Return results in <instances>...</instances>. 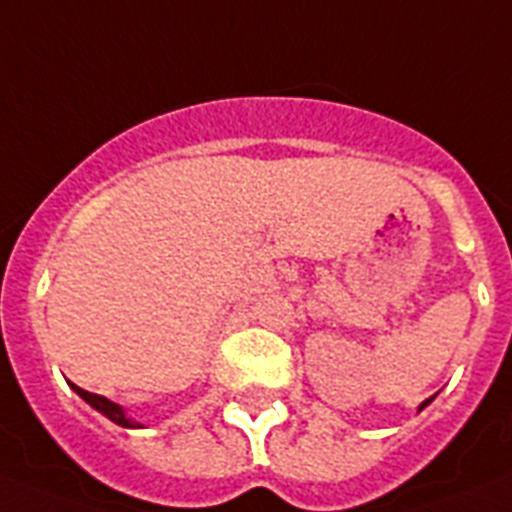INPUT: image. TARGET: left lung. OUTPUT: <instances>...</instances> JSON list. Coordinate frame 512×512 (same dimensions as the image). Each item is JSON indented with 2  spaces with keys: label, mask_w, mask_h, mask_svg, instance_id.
Wrapping results in <instances>:
<instances>
[{
  "label": "left lung",
  "mask_w": 512,
  "mask_h": 512,
  "mask_svg": "<svg viewBox=\"0 0 512 512\" xmlns=\"http://www.w3.org/2000/svg\"><path fill=\"white\" fill-rule=\"evenodd\" d=\"M430 402H433V397H430V399H425V402H422V404H420V410H425V407H428V404H430Z\"/></svg>",
  "instance_id": "1"
}]
</instances>
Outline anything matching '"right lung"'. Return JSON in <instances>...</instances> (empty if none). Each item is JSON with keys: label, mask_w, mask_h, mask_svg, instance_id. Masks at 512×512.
Listing matches in <instances>:
<instances>
[{"label": "right lung", "mask_w": 512, "mask_h": 512, "mask_svg": "<svg viewBox=\"0 0 512 512\" xmlns=\"http://www.w3.org/2000/svg\"><path fill=\"white\" fill-rule=\"evenodd\" d=\"M71 389L77 391L79 397H82L84 402L90 404V407H95V410H97V412H102V415L108 417V420H113L115 425H121V428H141L139 422L131 420V417H126V412H123L121 404L110 402L108 397H100V394H92V391L79 389L77 384H71Z\"/></svg>", "instance_id": "add662e5"}]
</instances>
